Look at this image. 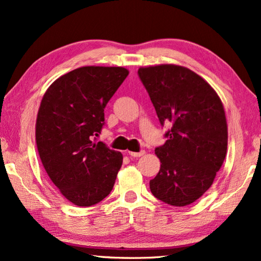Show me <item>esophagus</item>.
<instances>
[{
  "label": "esophagus",
  "instance_id": "esophagus-1",
  "mask_svg": "<svg viewBox=\"0 0 261 261\" xmlns=\"http://www.w3.org/2000/svg\"><path fill=\"white\" fill-rule=\"evenodd\" d=\"M144 153H145V151H140V152H132V151H129V155L135 156V158H138V156L144 155Z\"/></svg>",
  "mask_w": 261,
  "mask_h": 261
}]
</instances>
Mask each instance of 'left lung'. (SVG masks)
<instances>
[{"label": "left lung", "instance_id": "obj_1", "mask_svg": "<svg viewBox=\"0 0 261 261\" xmlns=\"http://www.w3.org/2000/svg\"><path fill=\"white\" fill-rule=\"evenodd\" d=\"M138 75L161 125L172 124L166 143L155 148L160 171L150 189L165 203L188 205L212 187L225 159L224 107L213 87L184 66L140 67Z\"/></svg>", "mask_w": 261, "mask_h": 261}]
</instances>
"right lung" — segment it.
I'll list each match as a JSON object with an SVG mask.
<instances>
[{
	"label": "right lung",
	"mask_w": 261,
	"mask_h": 261,
	"mask_svg": "<svg viewBox=\"0 0 261 261\" xmlns=\"http://www.w3.org/2000/svg\"><path fill=\"white\" fill-rule=\"evenodd\" d=\"M129 75L124 67L85 66L58 77L41 98L36 144L41 164L60 193L77 206L110 194L123 163L121 152L95 142L105 108Z\"/></svg>",
	"instance_id": "right-lung-1"
}]
</instances>
